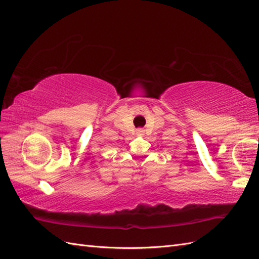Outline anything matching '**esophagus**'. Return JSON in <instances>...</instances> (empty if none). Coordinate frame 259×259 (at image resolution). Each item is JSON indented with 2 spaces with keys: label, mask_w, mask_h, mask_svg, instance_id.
Segmentation results:
<instances>
[{
  "label": "esophagus",
  "mask_w": 259,
  "mask_h": 259,
  "mask_svg": "<svg viewBox=\"0 0 259 259\" xmlns=\"http://www.w3.org/2000/svg\"><path fill=\"white\" fill-rule=\"evenodd\" d=\"M137 133H138V134H143L144 131H143L142 128H140V130H138V131H137Z\"/></svg>",
  "instance_id": "esophagus-1"
}]
</instances>
